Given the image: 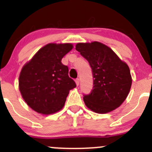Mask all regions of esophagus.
I'll return each instance as SVG.
<instances>
[{
    "label": "esophagus",
    "instance_id": "34e87169",
    "mask_svg": "<svg viewBox=\"0 0 152 152\" xmlns=\"http://www.w3.org/2000/svg\"><path fill=\"white\" fill-rule=\"evenodd\" d=\"M75 81H76V85H77V86H78V85H79V82H80V81H79V78H76V79L75 80Z\"/></svg>",
    "mask_w": 152,
    "mask_h": 152
}]
</instances>
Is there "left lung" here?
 Segmentation results:
<instances>
[{
  "mask_svg": "<svg viewBox=\"0 0 152 152\" xmlns=\"http://www.w3.org/2000/svg\"><path fill=\"white\" fill-rule=\"evenodd\" d=\"M76 50L89 63L94 86L83 95L88 109L99 114L113 111L124 102L132 86L130 70L111 48L99 42L80 43Z\"/></svg>",
  "mask_w": 152,
  "mask_h": 152,
  "instance_id": "8db88e82",
  "label": "left lung"
}]
</instances>
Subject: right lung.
<instances>
[{
    "label": "right lung",
    "mask_w": 152,
    "mask_h": 152,
    "mask_svg": "<svg viewBox=\"0 0 152 152\" xmlns=\"http://www.w3.org/2000/svg\"><path fill=\"white\" fill-rule=\"evenodd\" d=\"M71 43H49L41 48L23 67L19 90L32 109L51 114L64 107L69 91L76 86L61 59L72 49Z\"/></svg>",
    "instance_id": "obj_1"
}]
</instances>
